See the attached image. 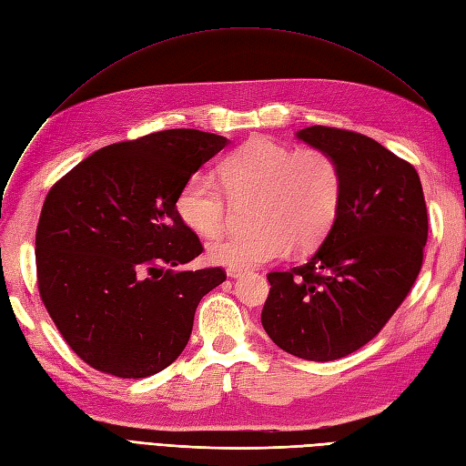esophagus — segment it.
Masks as SVG:
<instances>
[{
    "mask_svg": "<svg viewBox=\"0 0 466 466\" xmlns=\"http://www.w3.org/2000/svg\"><path fill=\"white\" fill-rule=\"evenodd\" d=\"M241 274H243L241 268H233V266L228 268V276H229V278H237V276H241Z\"/></svg>",
    "mask_w": 466,
    "mask_h": 466,
    "instance_id": "1",
    "label": "esophagus"
}]
</instances>
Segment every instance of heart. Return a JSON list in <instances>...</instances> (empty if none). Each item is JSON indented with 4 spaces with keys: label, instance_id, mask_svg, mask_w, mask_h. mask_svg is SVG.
<instances>
[{
    "label": "heart",
    "instance_id": "obj_1",
    "mask_svg": "<svg viewBox=\"0 0 466 466\" xmlns=\"http://www.w3.org/2000/svg\"><path fill=\"white\" fill-rule=\"evenodd\" d=\"M255 196V229L229 231L208 245L211 262L248 268L286 257L291 245L311 248L330 231L342 204V171L329 151L255 136L225 155L218 177L194 173L177 194V214L190 231L214 237L228 219L229 200Z\"/></svg>",
    "mask_w": 466,
    "mask_h": 466
}]
</instances>
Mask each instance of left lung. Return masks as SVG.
I'll return each instance as SVG.
<instances>
[{
  "label": "left lung",
  "mask_w": 466,
  "mask_h": 466,
  "mask_svg": "<svg viewBox=\"0 0 466 466\" xmlns=\"http://www.w3.org/2000/svg\"><path fill=\"white\" fill-rule=\"evenodd\" d=\"M298 137L340 165L342 204L311 258L266 276L260 319L288 354L332 361L373 340L410 293L428 209L416 168L375 139L330 126H309Z\"/></svg>",
  "instance_id": "left-lung-1"
}]
</instances>
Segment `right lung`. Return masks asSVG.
<instances>
[{"instance_id": "obj_1", "label": "right lung", "mask_w": 466, "mask_h": 466, "mask_svg": "<svg viewBox=\"0 0 466 466\" xmlns=\"http://www.w3.org/2000/svg\"><path fill=\"white\" fill-rule=\"evenodd\" d=\"M228 139L163 130L95 151L50 188L36 225V284L56 329L93 370L142 379L187 348L194 313L228 274L175 272L202 255L177 194Z\"/></svg>"}]
</instances>
